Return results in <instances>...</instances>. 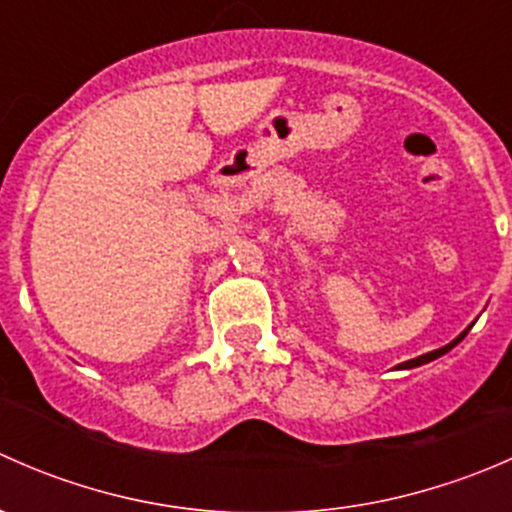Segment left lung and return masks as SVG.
Here are the masks:
<instances>
[{"mask_svg":"<svg viewBox=\"0 0 512 512\" xmlns=\"http://www.w3.org/2000/svg\"><path fill=\"white\" fill-rule=\"evenodd\" d=\"M468 332V329H466ZM466 332L461 334V337H456L453 339L451 344H446V347H441V349H436V352H428V354H423V356H416V359H411V361H404V364H399L396 366V369H414V366H421V364H428V361H433V359H438V356H443L446 352H451L453 347H456L458 342H461L463 337H466Z\"/></svg>","mask_w":512,"mask_h":512,"instance_id":"8db88e82","label":"left lung"}]
</instances>
